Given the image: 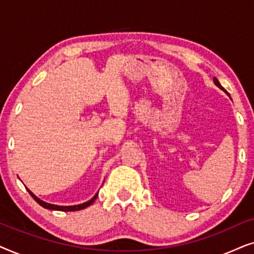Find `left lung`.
<instances>
[{"label":"left lung","mask_w":254,"mask_h":254,"mask_svg":"<svg viewBox=\"0 0 254 254\" xmlns=\"http://www.w3.org/2000/svg\"><path fill=\"white\" fill-rule=\"evenodd\" d=\"M214 82H215V84H216L217 86H218V88H220V89H222V90H223V91H225V90H224V88H223V86H222L221 84H220V82H218V79L216 78V77H214ZM225 92H227V91H225ZM228 93V92H227Z\"/></svg>","instance_id":"left-lung-1"}]
</instances>
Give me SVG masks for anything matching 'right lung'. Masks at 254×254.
<instances>
[{
	"label": "right lung",
	"mask_w": 254,
	"mask_h": 254,
	"mask_svg": "<svg viewBox=\"0 0 254 254\" xmlns=\"http://www.w3.org/2000/svg\"><path fill=\"white\" fill-rule=\"evenodd\" d=\"M29 190V193L31 194V196L33 197L34 200L37 201L38 203L40 204L41 207H44V208H46V209H51V210H60V211H76V210H81V209H84V208H86V207H89L90 204H91L93 201H95L96 199H97V196H98V193L96 194L95 196L92 197L91 200H89L88 202H85V203H81V204H77V206H55V204H51V203H47V202H44V201H41L40 199H38V197L34 195V194L31 192L30 190Z\"/></svg>",
	"instance_id": "1"
}]
</instances>
